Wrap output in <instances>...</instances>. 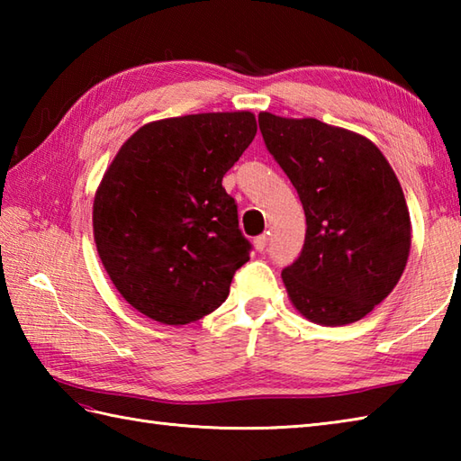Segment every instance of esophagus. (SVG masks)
<instances>
[{"label":"esophagus","instance_id":"1","mask_svg":"<svg viewBox=\"0 0 461 461\" xmlns=\"http://www.w3.org/2000/svg\"><path fill=\"white\" fill-rule=\"evenodd\" d=\"M267 241H269V236H266V233H263V236H258L256 240H253V246H256L258 251H263V249L267 248Z\"/></svg>","mask_w":461,"mask_h":461}]
</instances>
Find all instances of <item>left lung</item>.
<instances>
[{
	"label": "left lung",
	"instance_id": "left-lung-1",
	"mask_svg": "<svg viewBox=\"0 0 461 461\" xmlns=\"http://www.w3.org/2000/svg\"><path fill=\"white\" fill-rule=\"evenodd\" d=\"M259 129L307 218L301 256L281 273L289 301L317 325L360 321L393 293L412 246L393 166L366 136L311 116L259 113Z\"/></svg>",
	"mask_w": 461,
	"mask_h": 461
}]
</instances>
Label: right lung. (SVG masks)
<instances>
[{
  "label": "right lung",
  "instance_id": "1",
  "mask_svg": "<svg viewBox=\"0 0 461 461\" xmlns=\"http://www.w3.org/2000/svg\"><path fill=\"white\" fill-rule=\"evenodd\" d=\"M256 132L249 111L152 121L103 174L93 202L96 251L116 291L142 315L188 325L228 299L251 246L221 180Z\"/></svg>",
  "mask_w": 461,
  "mask_h": 461
}]
</instances>
